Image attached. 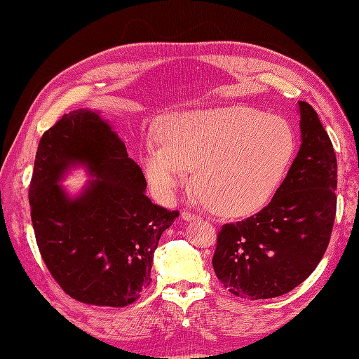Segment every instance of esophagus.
<instances>
[{
	"mask_svg": "<svg viewBox=\"0 0 359 359\" xmlns=\"http://www.w3.org/2000/svg\"><path fill=\"white\" fill-rule=\"evenodd\" d=\"M181 217H182V220H186V222H193V220L201 219V217H199L198 214H194V212H191V211H189V210H184V211L181 212Z\"/></svg>",
	"mask_w": 359,
	"mask_h": 359,
	"instance_id": "1",
	"label": "esophagus"
}]
</instances>
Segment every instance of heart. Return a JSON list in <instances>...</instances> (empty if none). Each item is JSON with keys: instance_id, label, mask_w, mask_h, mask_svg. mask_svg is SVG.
Wrapping results in <instances>:
<instances>
[{"instance_id": "b5f03b06", "label": "heart", "mask_w": 359, "mask_h": 359, "mask_svg": "<svg viewBox=\"0 0 359 359\" xmlns=\"http://www.w3.org/2000/svg\"><path fill=\"white\" fill-rule=\"evenodd\" d=\"M157 139L160 146L140 149L151 187L170 198L194 170L198 196L223 217H245L266 205L297 153L286 119L250 107L170 115L158 124Z\"/></svg>"}]
</instances>
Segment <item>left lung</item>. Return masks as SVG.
<instances>
[{"mask_svg": "<svg viewBox=\"0 0 359 359\" xmlns=\"http://www.w3.org/2000/svg\"><path fill=\"white\" fill-rule=\"evenodd\" d=\"M301 147L262 211L224 224L215 276L244 299L276 298L301 285L327 252L337 210V158L316 111L298 102Z\"/></svg>", "mask_w": 359, "mask_h": 359, "instance_id": "1", "label": "left lung"}]
</instances>
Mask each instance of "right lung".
<instances>
[{"instance_id": "1", "label": "right lung", "mask_w": 359, "mask_h": 359, "mask_svg": "<svg viewBox=\"0 0 359 359\" xmlns=\"http://www.w3.org/2000/svg\"><path fill=\"white\" fill-rule=\"evenodd\" d=\"M83 164L95 178L70 198L57 182ZM147 181L99 112L64 115L41 136L29 186L40 255L61 289L85 304L126 307L151 281L161 233L180 215L151 202Z\"/></svg>"}]
</instances>
